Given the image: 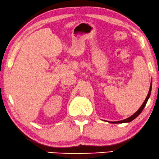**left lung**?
<instances>
[{
  "label": "left lung",
  "instance_id": "obj_1",
  "mask_svg": "<svg viewBox=\"0 0 159 159\" xmlns=\"http://www.w3.org/2000/svg\"><path fill=\"white\" fill-rule=\"evenodd\" d=\"M151 88H152V84H151V86H150V89H149V92H148V96H147V97H146V100H145L144 101V102L143 103V104H142V106L140 107V108L138 109V110L136 111V112L134 114V115H133L131 116V117H128V118H127V119H125V120H121V121H117V122H111V123H123V122H131V121H133V120H134V119H135L136 117H138V115H140V113H141V111L143 110V109H144V107H146V103H147V102H148V99H149V97H150V95H151Z\"/></svg>",
  "mask_w": 159,
  "mask_h": 159
}]
</instances>
